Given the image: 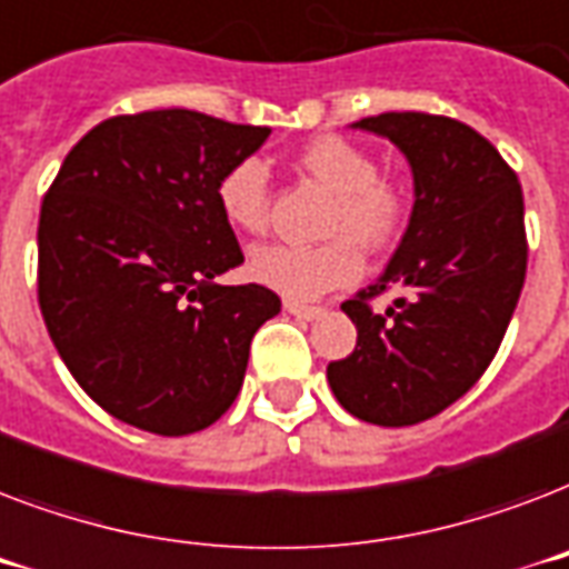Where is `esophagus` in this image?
Masks as SVG:
<instances>
[{
	"label": "esophagus",
	"mask_w": 569,
	"mask_h": 569,
	"mask_svg": "<svg viewBox=\"0 0 569 569\" xmlns=\"http://www.w3.org/2000/svg\"><path fill=\"white\" fill-rule=\"evenodd\" d=\"M286 310L303 321L321 319V316H325V310H321V307H310V303H298V301H286Z\"/></svg>",
	"instance_id": "obj_1"
}]
</instances>
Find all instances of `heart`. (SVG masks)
Listing matches in <instances>:
<instances>
[{
  "instance_id": "obj_1",
  "label": "heart",
  "mask_w": 569,
  "mask_h": 569,
  "mask_svg": "<svg viewBox=\"0 0 569 569\" xmlns=\"http://www.w3.org/2000/svg\"><path fill=\"white\" fill-rule=\"evenodd\" d=\"M298 164L337 194L328 214L333 239L321 244H262L250 253L248 271L257 283L286 298L310 301L363 274V244L383 250L401 236L407 194L401 186L380 177L372 153L339 136L312 138L298 153ZM214 200L232 230L262 232L271 203L268 168L253 156L232 162L218 177Z\"/></svg>"
}]
</instances>
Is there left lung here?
<instances>
[{
	"label": "left lung",
	"instance_id": "left-lung-1",
	"mask_svg": "<svg viewBox=\"0 0 569 569\" xmlns=\"http://www.w3.org/2000/svg\"><path fill=\"white\" fill-rule=\"evenodd\" d=\"M357 129L389 138L413 171V212L387 271L342 303L357 346L328 366L348 413L401 428L476 387L502 346L529 262L522 189L485 136L442 114L387 111ZM401 284L375 313L368 301Z\"/></svg>",
	"mask_w": 569,
	"mask_h": 569
}]
</instances>
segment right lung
I'll return each mask as SVG.
<instances>
[{
	"label": "right lung",
	"instance_id": "1",
	"mask_svg": "<svg viewBox=\"0 0 569 569\" xmlns=\"http://www.w3.org/2000/svg\"><path fill=\"white\" fill-rule=\"evenodd\" d=\"M271 136L189 109L118 114L67 153L38 223V303L76 383L141 431L182 437L236 401L280 298L218 286L244 262L214 186Z\"/></svg>",
	"mask_w": 569,
	"mask_h": 569
}]
</instances>
